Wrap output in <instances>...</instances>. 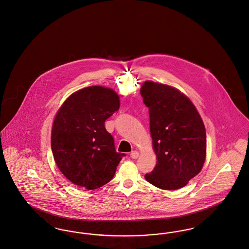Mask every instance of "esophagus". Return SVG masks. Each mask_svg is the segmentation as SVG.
Returning <instances> with one entry per match:
<instances>
[{"label":"esophagus","instance_id":"esophagus-1","mask_svg":"<svg viewBox=\"0 0 249 249\" xmlns=\"http://www.w3.org/2000/svg\"><path fill=\"white\" fill-rule=\"evenodd\" d=\"M139 155H140V153L137 152V151H134V152H132L130 153V157H131L132 159H137V158L139 157Z\"/></svg>","mask_w":249,"mask_h":249}]
</instances>
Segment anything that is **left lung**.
Here are the masks:
<instances>
[{
  "mask_svg": "<svg viewBox=\"0 0 249 249\" xmlns=\"http://www.w3.org/2000/svg\"><path fill=\"white\" fill-rule=\"evenodd\" d=\"M149 108L150 131L157 162L148 182L173 191L200 173L206 155L205 124L190 98L172 87L146 81L141 88Z\"/></svg>",
  "mask_w": 249,
  "mask_h": 249,
  "instance_id": "obj_1",
  "label": "left lung"
}]
</instances>
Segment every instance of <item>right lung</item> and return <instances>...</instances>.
<instances>
[{
  "mask_svg": "<svg viewBox=\"0 0 249 249\" xmlns=\"http://www.w3.org/2000/svg\"><path fill=\"white\" fill-rule=\"evenodd\" d=\"M119 108L112 89L88 87L71 94L58 109L51 148L57 167L72 183L95 190L113 178L125 154L116 152L104 124Z\"/></svg>",
  "mask_w": 249,
  "mask_h": 249,
  "instance_id": "add662e5",
  "label": "right lung"
}]
</instances>
